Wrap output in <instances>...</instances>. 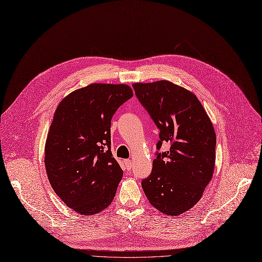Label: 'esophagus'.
<instances>
[{"label": "esophagus", "mask_w": 262, "mask_h": 262, "mask_svg": "<svg viewBox=\"0 0 262 262\" xmlns=\"http://www.w3.org/2000/svg\"><path fill=\"white\" fill-rule=\"evenodd\" d=\"M124 164L126 165L127 170H130L132 168V160L131 159H125L124 160Z\"/></svg>", "instance_id": "1"}]
</instances>
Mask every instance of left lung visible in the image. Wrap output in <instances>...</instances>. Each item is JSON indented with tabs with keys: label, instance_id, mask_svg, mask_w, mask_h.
Wrapping results in <instances>:
<instances>
[{
	"label": "left lung",
	"instance_id": "8db88e82",
	"mask_svg": "<svg viewBox=\"0 0 262 262\" xmlns=\"http://www.w3.org/2000/svg\"><path fill=\"white\" fill-rule=\"evenodd\" d=\"M139 102L159 132L157 153L142 187L160 213L177 216L193 208L211 182L215 168L216 134L204 106L194 93L169 80L133 84Z\"/></svg>",
	"mask_w": 262,
	"mask_h": 262
}]
</instances>
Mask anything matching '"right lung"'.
Returning <instances> with one entry per match:
<instances>
[{
  "mask_svg": "<svg viewBox=\"0 0 262 262\" xmlns=\"http://www.w3.org/2000/svg\"><path fill=\"white\" fill-rule=\"evenodd\" d=\"M133 96L126 84H90L65 96L55 109L45 144L49 183L82 215L104 211L123 177L111 152V119Z\"/></svg>",
  "mask_w": 262,
  "mask_h": 262,
  "instance_id": "obj_1",
  "label": "right lung"
}]
</instances>
